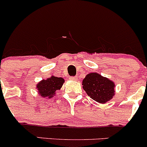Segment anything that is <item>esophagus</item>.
<instances>
[{
	"mask_svg": "<svg viewBox=\"0 0 147 147\" xmlns=\"http://www.w3.org/2000/svg\"><path fill=\"white\" fill-rule=\"evenodd\" d=\"M70 80H72V81H76V80H77V79H78V78H77V77H70Z\"/></svg>",
	"mask_w": 147,
	"mask_h": 147,
	"instance_id": "1",
	"label": "esophagus"
}]
</instances>
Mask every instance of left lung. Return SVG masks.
Returning <instances> with one entry per match:
<instances>
[{
    "instance_id": "8db88e82",
    "label": "left lung",
    "mask_w": 147,
    "mask_h": 147,
    "mask_svg": "<svg viewBox=\"0 0 147 147\" xmlns=\"http://www.w3.org/2000/svg\"><path fill=\"white\" fill-rule=\"evenodd\" d=\"M82 85L88 95L99 103L104 104L111 100L114 95L113 82L96 72L87 75Z\"/></svg>"
}]
</instances>
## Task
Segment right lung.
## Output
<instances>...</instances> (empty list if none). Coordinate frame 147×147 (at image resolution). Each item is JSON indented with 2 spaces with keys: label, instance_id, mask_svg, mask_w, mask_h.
<instances>
[{
  "label": "right lung",
  "instance_id": "obj_1",
  "mask_svg": "<svg viewBox=\"0 0 147 147\" xmlns=\"http://www.w3.org/2000/svg\"><path fill=\"white\" fill-rule=\"evenodd\" d=\"M64 79L63 78L54 76L45 80L43 79L37 84L38 93L43 97L51 98L56 93V91L61 88Z\"/></svg>",
  "mask_w": 147,
  "mask_h": 147
}]
</instances>
